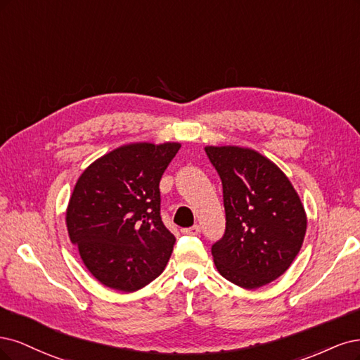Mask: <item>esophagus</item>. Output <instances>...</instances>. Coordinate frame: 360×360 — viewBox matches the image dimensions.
Returning <instances> with one entry per match:
<instances>
[{
  "mask_svg": "<svg viewBox=\"0 0 360 360\" xmlns=\"http://www.w3.org/2000/svg\"><path fill=\"white\" fill-rule=\"evenodd\" d=\"M182 233H184V235H191V236L199 235V233H200V226H199V224H194V226H191V227L182 229Z\"/></svg>",
  "mask_w": 360,
  "mask_h": 360,
  "instance_id": "34e87169",
  "label": "esophagus"
}]
</instances>
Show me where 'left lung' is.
<instances>
[{"label": "left lung", "mask_w": 360, "mask_h": 360, "mask_svg": "<svg viewBox=\"0 0 360 360\" xmlns=\"http://www.w3.org/2000/svg\"><path fill=\"white\" fill-rule=\"evenodd\" d=\"M223 184L226 230L212 248L218 272L243 288L281 276L302 247L307 215L293 185L248 148L206 146Z\"/></svg>", "instance_id": "8db88e82"}]
</instances>
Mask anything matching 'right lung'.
Segmentation results:
<instances>
[{"label": "right lung", "mask_w": 360, "mask_h": 360, "mask_svg": "<svg viewBox=\"0 0 360 360\" xmlns=\"http://www.w3.org/2000/svg\"><path fill=\"white\" fill-rule=\"evenodd\" d=\"M179 143H131L94 161L76 182L67 229L86 269L136 292L165 271L175 245L160 215V181Z\"/></svg>", "instance_id": "add662e5"}]
</instances>
